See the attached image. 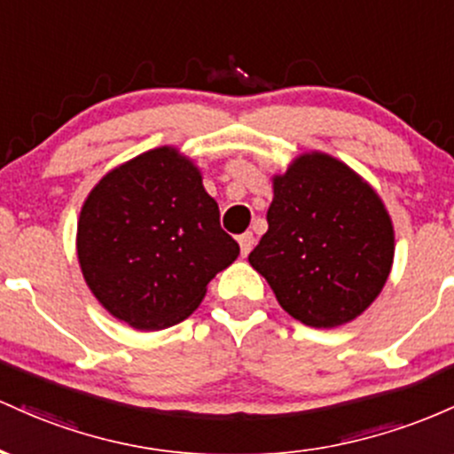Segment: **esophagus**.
I'll return each instance as SVG.
<instances>
[{"mask_svg":"<svg viewBox=\"0 0 454 454\" xmlns=\"http://www.w3.org/2000/svg\"><path fill=\"white\" fill-rule=\"evenodd\" d=\"M238 242H240L242 257H247V254L251 253V248H253V244H254V236H253V231H247V233H242V236H238Z\"/></svg>","mask_w":454,"mask_h":454,"instance_id":"1","label":"esophagus"}]
</instances>
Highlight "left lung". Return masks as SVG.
Returning a JSON list of instances; mask_svg holds the SVG:
<instances>
[{"instance_id":"obj_1","label":"left lung","mask_w":454,"mask_h":454,"mask_svg":"<svg viewBox=\"0 0 454 454\" xmlns=\"http://www.w3.org/2000/svg\"><path fill=\"white\" fill-rule=\"evenodd\" d=\"M268 231L248 254L298 322L334 328L378 298L392 268L395 231L384 203L348 165L310 152L274 176Z\"/></svg>"}]
</instances>
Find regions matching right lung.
<instances>
[{"instance_id":"add662e5","label":"right lung","mask_w":454,"mask_h":454,"mask_svg":"<svg viewBox=\"0 0 454 454\" xmlns=\"http://www.w3.org/2000/svg\"><path fill=\"white\" fill-rule=\"evenodd\" d=\"M218 203L176 147H156L109 171L81 207L76 254L103 307L137 330L180 324L240 247Z\"/></svg>"}]
</instances>
